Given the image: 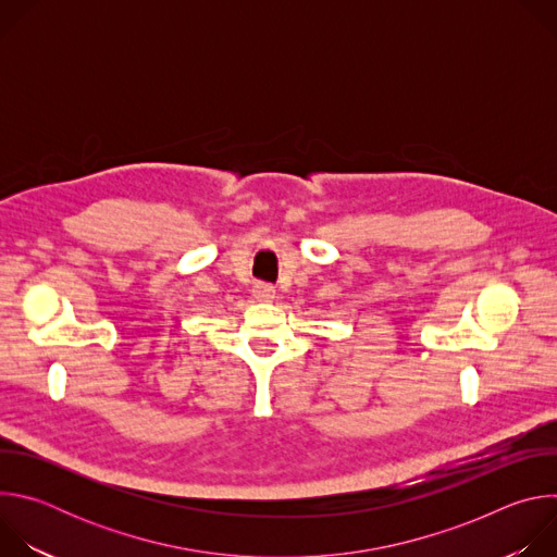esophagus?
<instances>
[{"mask_svg":"<svg viewBox=\"0 0 557 557\" xmlns=\"http://www.w3.org/2000/svg\"><path fill=\"white\" fill-rule=\"evenodd\" d=\"M273 295H275V288H273L271 284L258 282V284L253 286V297H256V299H260V301H271V299H273Z\"/></svg>","mask_w":557,"mask_h":557,"instance_id":"obj_1","label":"esophagus"}]
</instances>
